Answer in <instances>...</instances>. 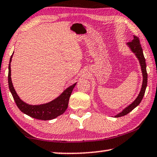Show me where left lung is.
Listing matches in <instances>:
<instances>
[{"mask_svg":"<svg viewBox=\"0 0 157 157\" xmlns=\"http://www.w3.org/2000/svg\"><path fill=\"white\" fill-rule=\"evenodd\" d=\"M127 44L131 49V51L135 53V56H137V58H138L140 66H141L142 76H143V82H142V88H141V90H140V92L139 94L138 97L136 98V99H135L132 104L126 107L125 109H123L122 112H121V113H119L118 114H117L116 116H115L116 118L127 115L128 113H130V111H132L135 107L138 106L142 100V99H143V97L144 95V93H145V90L147 88V69H146L145 58H144V56L143 54V51H142L141 44L140 43L139 38L136 36H134V39H133L131 41L127 43Z\"/></svg>","mask_w":157,"mask_h":157,"instance_id":"8db88e82","label":"left lung"}]
</instances>
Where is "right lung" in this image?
Wrapping results in <instances>:
<instances>
[{
	"label": "right lung",
	"instance_id": "add662e5",
	"mask_svg": "<svg viewBox=\"0 0 157 157\" xmlns=\"http://www.w3.org/2000/svg\"><path fill=\"white\" fill-rule=\"evenodd\" d=\"M13 55L10 57L8 66V85L10 92L13 95V99L15 100L18 109L22 113H25L27 116L43 121L52 120V119L63 113L66 111L67 106H68L70 97L71 95L72 90H73L75 86L76 85V83L67 87L59 97L53 100V101L47 103V104L41 105H29L26 104V103L22 101L20 99V97H18L15 89L13 87V83H12L10 63Z\"/></svg>",
	"mask_w": 157,
	"mask_h": 157
}]
</instances>
